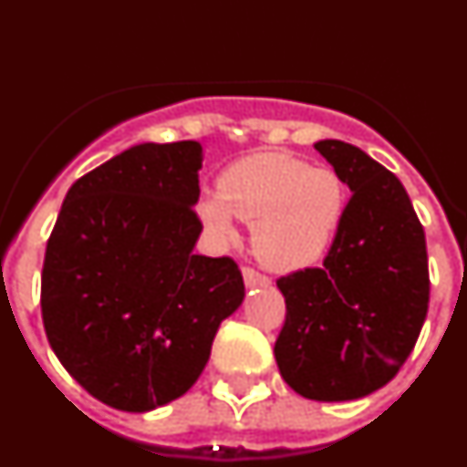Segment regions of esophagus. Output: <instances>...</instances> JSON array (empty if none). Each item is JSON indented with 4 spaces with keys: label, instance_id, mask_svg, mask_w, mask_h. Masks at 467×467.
<instances>
[{
    "label": "esophagus",
    "instance_id": "34e87169",
    "mask_svg": "<svg viewBox=\"0 0 467 467\" xmlns=\"http://www.w3.org/2000/svg\"><path fill=\"white\" fill-rule=\"evenodd\" d=\"M243 280H245L247 287H257V285H269V275L259 274L253 266H243Z\"/></svg>",
    "mask_w": 467,
    "mask_h": 467
}]
</instances>
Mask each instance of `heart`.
<instances>
[{
    "mask_svg": "<svg viewBox=\"0 0 467 467\" xmlns=\"http://www.w3.org/2000/svg\"><path fill=\"white\" fill-rule=\"evenodd\" d=\"M346 210V184L327 166L287 154H253L220 177L198 213L220 241H234L238 220L253 224V253L275 271L304 269L325 254Z\"/></svg>",
    "mask_w": 467,
    "mask_h": 467,
    "instance_id": "obj_1",
    "label": "heart"
}]
</instances>
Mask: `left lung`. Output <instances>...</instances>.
I'll use <instances>...</instances> for the list:
<instances>
[{
	"label": "left lung",
	"instance_id": "1",
	"mask_svg": "<svg viewBox=\"0 0 467 467\" xmlns=\"http://www.w3.org/2000/svg\"><path fill=\"white\" fill-rule=\"evenodd\" d=\"M316 150L353 193L323 266L275 280L285 325L274 353L295 393L341 402L400 372L426 320L431 278L426 234L398 177L341 140Z\"/></svg>",
	"mask_w": 467,
	"mask_h": 467
}]
</instances>
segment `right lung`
Masks as SVG:
<instances>
[{"label":"right lung","mask_w":467,"mask_h":467,"mask_svg":"<svg viewBox=\"0 0 467 467\" xmlns=\"http://www.w3.org/2000/svg\"><path fill=\"white\" fill-rule=\"evenodd\" d=\"M193 140L138 144L69 187L47 243L41 320L57 360L95 400L150 411L196 383L245 285L201 236Z\"/></svg>","instance_id":"1"}]
</instances>
